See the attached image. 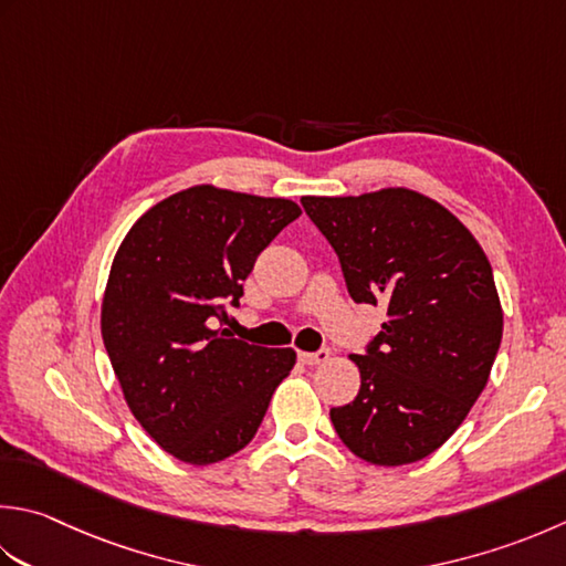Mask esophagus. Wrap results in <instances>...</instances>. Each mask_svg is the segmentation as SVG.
<instances>
[{"label":"esophagus","mask_w":566,"mask_h":566,"mask_svg":"<svg viewBox=\"0 0 566 566\" xmlns=\"http://www.w3.org/2000/svg\"><path fill=\"white\" fill-rule=\"evenodd\" d=\"M331 358V350L328 348H318L314 353L308 350H298V360L306 363V365H318V363H326Z\"/></svg>","instance_id":"34e87169"}]
</instances>
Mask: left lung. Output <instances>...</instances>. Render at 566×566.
<instances>
[{
  "mask_svg": "<svg viewBox=\"0 0 566 566\" xmlns=\"http://www.w3.org/2000/svg\"><path fill=\"white\" fill-rule=\"evenodd\" d=\"M302 206L336 250L353 302L387 306L380 334L350 356L360 392L331 422L363 461L424 459L467 419L501 348L491 262L457 216L407 188Z\"/></svg>",
  "mask_w": 566,
  "mask_h": 566,
  "instance_id": "obj_1",
  "label": "left lung"
}]
</instances>
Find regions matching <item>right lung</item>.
<instances>
[{
  "label": "right lung",
  "mask_w": 566,
  "mask_h": 566,
  "mask_svg": "<svg viewBox=\"0 0 566 566\" xmlns=\"http://www.w3.org/2000/svg\"><path fill=\"white\" fill-rule=\"evenodd\" d=\"M298 216L286 198L193 186L122 240L99 318L105 350L132 415L171 457L206 467L245 449L294 368L292 348L250 346L216 326Z\"/></svg>",
  "instance_id": "right-lung-1"
}]
</instances>
